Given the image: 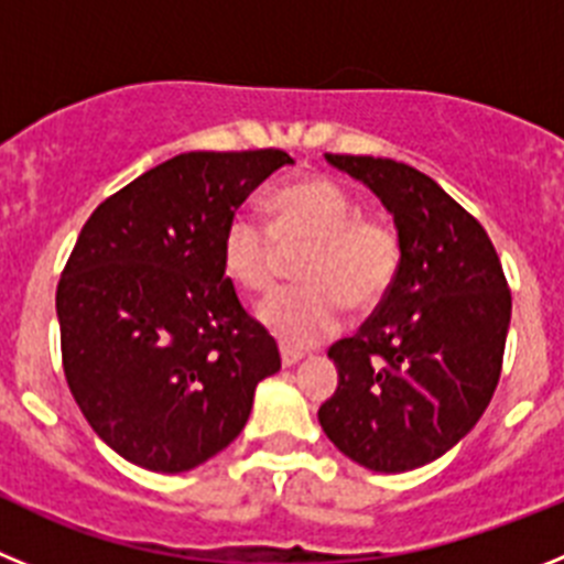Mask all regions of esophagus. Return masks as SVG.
Segmentation results:
<instances>
[{
    "mask_svg": "<svg viewBox=\"0 0 564 564\" xmlns=\"http://www.w3.org/2000/svg\"><path fill=\"white\" fill-rule=\"evenodd\" d=\"M299 361H302V352L291 350V347H282V364H285V367H293V364Z\"/></svg>",
    "mask_w": 564,
    "mask_h": 564,
    "instance_id": "esophagus-1",
    "label": "esophagus"
}]
</instances>
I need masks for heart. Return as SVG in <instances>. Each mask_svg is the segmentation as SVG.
<instances>
[{
    "label": "heart",
    "instance_id": "1",
    "mask_svg": "<svg viewBox=\"0 0 564 564\" xmlns=\"http://www.w3.org/2000/svg\"><path fill=\"white\" fill-rule=\"evenodd\" d=\"M271 223L237 212L223 228V268L234 285L268 296L285 273L288 253L299 262L302 288L262 305L259 318L288 347H313L336 336L344 307L372 313L387 302L403 265V237L387 214L361 212V200L325 174L273 188Z\"/></svg>",
    "mask_w": 564,
    "mask_h": 564
}]
</instances>
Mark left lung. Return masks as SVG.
Returning <instances> with one entry per match:
<instances>
[{
  "mask_svg": "<svg viewBox=\"0 0 564 564\" xmlns=\"http://www.w3.org/2000/svg\"><path fill=\"white\" fill-rule=\"evenodd\" d=\"M395 214L403 265L381 307L327 350L338 387L318 423L372 471L437 460L471 432L502 370L511 288L486 228L406 163L327 154Z\"/></svg>",
  "mask_w": 564,
  "mask_h": 564,
  "instance_id": "1",
  "label": "left lung"
}]
</instances>
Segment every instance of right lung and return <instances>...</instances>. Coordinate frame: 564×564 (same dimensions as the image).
I'll use <instances>...</instances> for the list:
<instances>
[{
	"instance_id": "1",
	"label": "right lung",
	"mask_w": 564,
	"mask_h": 564,
	"mask_svg": "<svg viewBox=\"0 0 564 564\" xmlns=\"http://www.w3.org/2000/svg\"><path fill=\"white\" fill-rule=\"evenodd\" d=\"M282 149L186 152L89 214L56 288L62 364L107 446L177 475L223 452L282 367L223 268V228Z\"/></svg>"
}]
</instances>
